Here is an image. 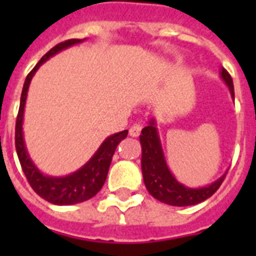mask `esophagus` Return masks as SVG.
<instances>
[{
  "label": "esophagus",
  "instance_id": "obj_1",
  "mask_svg": "<svg viewBox=\"0 0 256 256\" xmlns=\"http://www.w3.org/2000/svg\"><path fill=\"white\" fill-rule=\"evenodd\" d=\"M140 130H142V126L138 124H132V128H130V130H128V134L132 136H138L140 134Z\"/></svg>",
  "mask_w": 256,
  "mask_h": 256
}]
</instances>
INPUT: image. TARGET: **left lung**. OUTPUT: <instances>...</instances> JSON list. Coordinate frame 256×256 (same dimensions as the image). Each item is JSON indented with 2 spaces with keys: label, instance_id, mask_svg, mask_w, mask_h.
<instances>
[{
  "label": "left lung",
  "instance_id": "8db88e82",
  "mask_svg": "<svg viewBox=\"0 0 256 256\" xmlns=\"http://www.w3.org/2000/svg\"><path fill=\"white\" fill-rule=\"evenodd\" d=\"M219 76L228 88L231 98L234 100V85L231 76L224 70V68H220ZM140 142L142 148L140 168L144 186L154 198L170 206H192L206 200L218 190L227 174L226 171L216 180L200 187H188L178 182L171 172L164 156L156 118H152L148 120V126L142 128Z\"/></svg>",
  "mask_w": 256,
  "mask_h": 256
}]
</instances>
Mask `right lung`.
I'll use <instances>...</instances> for the list:
<instances>
[{
	"mask_svg": "<svg viewBox=\"0 0 256 256\" xmlns=\"http://www.w3.org/2000/svg\"><path fill=\"white\" fill-rule=\"evenodd\" d=\"M85 40L86 38L84 40L74 38V40H68V41L58 44L53 49H50L40 60L37 65L34 66V69L28 74L24 88H22L20 110H18L17 122H16V150H17L18 160H20L21 168L24 170V174L26 175V179L29 180L32 188L41 198L53 203V204H58V206H68V204L85 202L96 195V192L102 188L104 180H106L108 168L112 164L116 146L120 140L128 136V130H124V132L108 136L82 168H80L72 174L64 175V176H53V175L42 172L37 168V164H34L33 160L30 158L29 152L26 148L25 138H24V112H25L26 98H28L30 82L33 80L34 74L40 69V66L44 65L50 57H53L70 46L81 44Z\"/></svg>",
	"mask_w": 256,
	"mask_h": 256,
	"instance_id": "add662e5",
	"label": "right lung"
}]
</instances>
